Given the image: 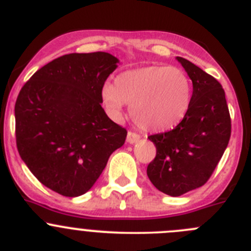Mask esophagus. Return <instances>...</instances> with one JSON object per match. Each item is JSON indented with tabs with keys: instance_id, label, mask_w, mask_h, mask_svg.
Returning <instances> with one entry per match:
<instances>
[{
	"instance_id": "esophagus-1",
	"label": "esophagus",
	"mask_w": 251,
	"mask_h": 251,
	"mask_svg": "<svg viewBox=\"0 0 251 251\" xmlns=\"http://www.w3.org/2000/svg\"><path fill=\"white\" fill-rule=\"evenodd\" d=\"M138 140H140V135H138V133L133 132V131H128L127 132V142L128 143H136Z\"/></svg>"
}]
</instances>
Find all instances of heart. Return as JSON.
Here are the masks:
<instances>
[{"mask_svg":"<svg viewBox=\"0 0 251 251\" xmlns=\"http://www.w3.org/2000/svg\"><path fill=\"white\" fill-rule=\"evenodd\" d=\"M101 100L114 118L121 115L125 103L131 106V116L141 128L167 131L186 116L191 82L177 67H142L119 75L115 86L104 84Z\"/></svg>","mask_w":251,"mask_h":251,"instance_id":"b5f03b06","label":"heart"}]
</instances>
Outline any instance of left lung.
Here are the masks:
<instances>
[{
  "label": "left lung",
  "mask_w": 251,
  "mask_h": 251,
  "mask_svg": "<svg viewBox=\"0 0 251 251\" xmlns=\"http://www.w3.org/2000/svg\"><path fill=\"white\" fill-rule=\"evenodd\" d=\"M176 58L193 81L190 108L173 130L148 136L157 153L147 175L158 190L169 196H180L208 181L232 131L220 82L186 58Z\"/></svg>",
  "instance_id": "8db88e82"
}]
</instances>
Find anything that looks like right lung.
<instances>
[{
	"label": "right lung",
	"mask_w": 251,
	"mask_h": 251,
	"mask_svg": "<svg viewBox=\"0 0 251 251\" xmlns=\"http://www.w3.org/2000/svg\"><path fill=\"white\" fill-rule=\"evenodd\" d=\"M118 58L103 51L67 53L22 87L14 106L16 142L34 176L67 198L83 195L127 131L101 108V88Z\"/></svg>",
	"instance_id": "obj_1"
}]
</instances>
